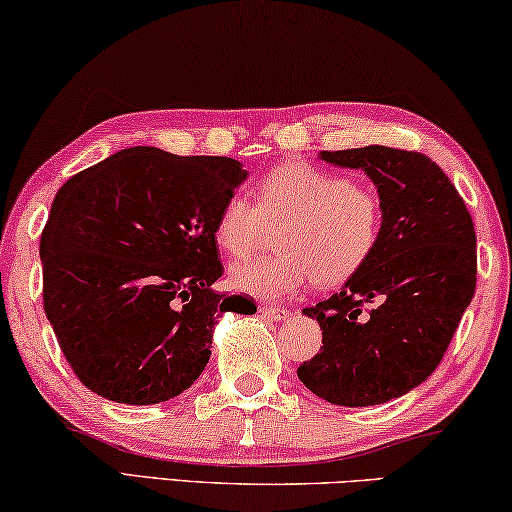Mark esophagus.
<instances>
[{
  "label": "esophagus",
  "mask_w": 512,
  "mask_h": 512,
  "mask_svg": "<svg viewBox=\"0 0 512 512\" xmlns=\"http://www.w3.org/2000/svg\"><path fill=\"white\" fill-rule=\"evenodd\" d=\"M259 312H262V316H266V319H271V321H285L291 314L287 307H280V305H262L259 307Z\"/></svg>",
  "instance_id": "1"
}]
</instances>
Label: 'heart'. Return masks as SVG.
Segmentation results:
<instances>
[{"label":"heart","mask_w":512,"mask_h":512,"mask_svg":"<svg viewBox=\"0 0 512 512\" xmlns=\"http://www.w3.org/2000/svg\"><path fill=\"white\" fill-rule=\"evenodd\" d=\"M383 221V200L371 186L335 170L287 161L259 182L257 205L239 193L223 202L214 239L223 253L246 257L269 225H282L275 237L278 255L230 269V285L237 291L282 300L310 280L339 287L358 275L376 253Z\"/></svg>","instance_id":"1"}]
</instances>
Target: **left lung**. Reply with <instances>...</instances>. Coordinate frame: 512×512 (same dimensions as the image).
<instances>
[{"label": "left lung", "instance_id": "1", "mask_svg": "<svg viewBox=\"0 0 512 512\" xmlns=\"http://www.w3.org/2000/svg\"><path fill=\"white\" fill-rule=\"evenodd\" d=\"M319 157L364 170L385 221L367 266L303 310L319 321L323 346L298 378L323 401L367 408L408 394L442 362L474 298L476 232L465 200L426 154L367 145Z\"/></svg>", "mask_w": 512, "mask_h": 512}]
</instances>
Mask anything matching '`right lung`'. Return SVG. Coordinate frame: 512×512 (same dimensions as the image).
Wrapping results in <instances>:
<instances>
[{
	"instance_id": "obj_1",
	"label": "right lung",
	"mask_w": 512,
	"mask_h": 512,
	"mask_svg": "<svg viewBox=\"0 0 512 512\" xmlns=\"http://www.w3.org/2000/svg\"><path fill=\"white\" fill-rule=\"evenodd\" d=\"M248 173L230 157L127 148L61 186L40 234L43 305L75 376L91 392L152 405L196 383L223 312L214 225Z\"/></svg>"
}]
</instances>
